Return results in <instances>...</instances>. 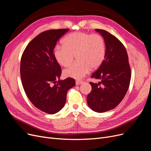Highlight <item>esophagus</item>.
<instances>
[{"mask_svg":"<svg viewBox=\"0 0 151 151\" xmlns=\"http://www.w3.org/2000/svg\"><path fill=\"white\" fill-rule=\"evenodd\" d=\"M83 83H84V82H83V81H76V85H79V84H83Z\"/></svg>","mask_w":151,"mask_h":151,"instance_id":"1","label":"esophagus"}]
</instances>
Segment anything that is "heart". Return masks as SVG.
I'll use <instances>...</instances> for the list:
<instances>
[{
  "label": "heart",
  "instance_id": "1",
  "mask_svg": "<svg viewBox=\"0 0 151 151\" xmlns=\"http://www.w3.org/2000/svg\"><path fill=\"white\" fill-rule=\"evenodd\" d=\"M62 43L63 46H57L53 52L59 64L65 67L70 66L75 55L78 60L63 71L65 77L81 79L90 69L99 68L106 58V43L99 34L76 32L65 36Z\"/></svg>",
  "mask_w": 151,
  "mask_h": 151
}]
</instances>
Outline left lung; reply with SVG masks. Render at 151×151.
Returning a JSON list of instances; mask_svg holds the SVG:
<instances>
[{
  "label": "left lung",
  "instance_id": "obj_1",
  "mask_svg": "<svg viewBox=\"0 0 151 151\" xmlns=\"http://www.w3.org/2000/svg\"><path fill=\"white\" fill-rule=\"evenodd\" d=\"M105 40L106 55L91 78L99 79L98 83L91 82L92 90L87 97L89 107L98 113H103L116 107L129 88L131 69L127 50L120 41L108 31L96 29Z\"/></svg>",
  "mask_w": 151,
  "mask_h": 151
}]
</instances>
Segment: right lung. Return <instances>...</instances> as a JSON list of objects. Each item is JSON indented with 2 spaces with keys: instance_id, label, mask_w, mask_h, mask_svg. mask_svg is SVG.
I'll return each mask as SVG.
<instances>
[{
  "instance_id": "right-lung-1",
  "label": "right lung",
  "mask_w": 151,
  "mask_h": 151,
  "mask_svg": "<svg viewBox=\"0 0 151 151\" xmlns=\"http://www.w3.org/2000/svg\"><path fill=\"white\" fill-rule=\"evenodd\" d=\"M69 29L42 32L32 40L22 55L20 74L25 93L35 107L55 114L64 106L68 90L76 81L59 80L62 69L54 57L58 40Z\"/></svg>"
}]
</instances>
